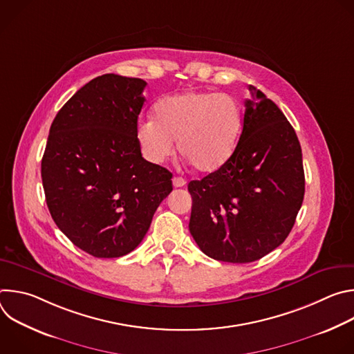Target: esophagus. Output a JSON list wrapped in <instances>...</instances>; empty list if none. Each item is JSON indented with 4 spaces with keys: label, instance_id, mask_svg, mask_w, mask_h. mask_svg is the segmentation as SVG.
<instances>
[{
    "label": "esophagus",
    "instance_id": "34e87169",
    "mask_svg": "<svg viewBox=\"0 0 354 354\" xmlns=\"http://www.w3.org/2000/svg\"><path fill=\"white\" fill-rule=\"evenodd\" d=\"M172 185H174V187H182V186H185V185H186V180H185L183 178L175 176V178L172 179Z\"/></svg>",
    "mask_w": 354,
    "mask_h": 354
}]
</instances>
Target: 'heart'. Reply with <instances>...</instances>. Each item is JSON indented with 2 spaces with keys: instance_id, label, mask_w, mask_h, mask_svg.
I'll list each match as a JSON object with an SVG mask.
<instances>
[{
  "instance_id": "heart-1",
  "label": "heart",
  "mask_w": 354,
  "mask_h": 354,
  "mask_svg": "<svg viewBox=\"0 0 354 354\" xmlns=\"http://www.w3.org/2000/svg\"><path fill=\"white\" fill-rule=\"evenodd\" d=\"M242 127L236 100L213 91H185L161 99L154 120L137 124L136 137L142 156L161 164L178 149L198 172L218 171L232 156Z\"/></svg>"
}]
</instances>
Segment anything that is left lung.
<instances>
[{"label": "left lung", "mask_w": 354, "mask_h": 354, "mask_svg": "<svg viewBox=\"0 0 354 354\" xmlns=\"http://www.w3.org/2000/svg\"><path fill=\"white\" fill-rule=\"evenodd\" d=\"M243 127L231 158L192 180L189 230L205 254L230 263L254 262L288 236L306 192L301 145L283 112L249 85Z\"/></svg>", "instance_id": "left-lung-1"}]
</instances>
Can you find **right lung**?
I'll list each match as a JSON object with an SVG mask.
<instances>
[{
	"label": "right lung",
	"instance_id": "right-lung-1",
	"mask_svg": "<svg viewBox=\"0 0 354 354\" xmlns=\"http://www.w3.org/2000/svg\"><path fill=\"white\" fill-rule=\"evenodd\" d=\"M147 82L93 78L56 115L41 158L46 203L62 232L95 258L124 257L145 236L172 174L141 156Z\"/></svg>",
	"mask_w": 354,
	"mask_h": 354
}]
</instances>
